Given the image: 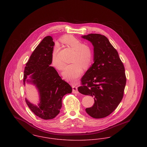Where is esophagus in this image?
<instances>
[{
    "label": "esophagus",
    "mask_w": 147,
    "mask_h": 147,
    "mask_svg": "<svg viewBox=\"0 0 147 147\" xmlns=\"http://www.w3.org/2000/svg\"><path fill=\"white\" fill-rule=\"evenodd\" d=\"M72 89H73V93H74V94L79 93V91L78 90V87L76 86H73L72 87Z\"/></svg>",
    "instance_id": "34e87169"
}]
</instances>
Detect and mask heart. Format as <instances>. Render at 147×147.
I'll use <instances>...</instances> for the list:
<instances>
[{
	"mask_svg": "<svg viewBox=\"0 0 147 147\" xmlns=\"http://www.w3.org/2000/svg\"><path fill=\"white\" fill-rule=\"evenodd\" d=\"M61 42L74 50L71 58V64L67 65L62 73L63 77L71 83H75L83 73V68H88L93 59V53L91 47L71 35L63 36ZM58 49L56 47L52 53V62L53 65L58 70H62L64 66L63 62L57 57Z\"/></svg>",
	"mask_w": 147,
	"mask_h": 147,
	"instance_id": "1",
	"label": "heart"
}]
</instances>
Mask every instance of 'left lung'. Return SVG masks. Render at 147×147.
<instances>
[{
    "label": "left lung",
    "mask_w": 147,
    "mask_h": 147,
    "mask_svg": "<svg viewBox=\"0 0 147 147\" xmlns=\"http://www.w3.org/2000/svg\"><path fill=\"white\" fill-rule=\"evenodd\" d=\"M94 46V63L82 78L78 91L94 97V104L85 111L95 119L104 118L118 106L126 86L125 67L119 53L104 35L82 36Z\"/></svg>",
    "instance_id": "left-lung-1"
}]
</instances>
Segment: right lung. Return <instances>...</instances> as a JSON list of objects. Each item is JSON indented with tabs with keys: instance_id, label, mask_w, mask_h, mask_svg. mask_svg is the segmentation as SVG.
Here are the masks:
<instances>
[{
	"instance_id": "1",
	"label": "right lung",
	"mask_w": 147,
	"mask_h": 147,
	"mask_svg": "<svg viewBox=\"0 0 147 147\" xmlns=\"http://www.w3.org/2000/svg\"><path fill=\"white\" fill-rule=\"evenodd\" d=\"M55 42L51 36L45 37L36 47L26 64L24 74V85H34L40 98L38 105L31 103L25 98L30 109L38 117L43 119H53L60 112L62 100L72 88L62 79L52 66V56ZM30 77V79L27 78Z\"/></svg>"
}]
</instances>
